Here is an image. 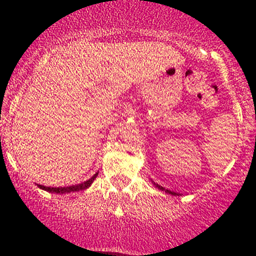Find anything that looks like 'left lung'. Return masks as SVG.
<instances>
[{"instance_id": "left-lung-1", "label": "left lung", "mask_w": 256, "mask_h": 256, "mask_svg": "<svg viewBox=\"0 0 256 256\" xmlns=\"http://www.w3.org/2000/svg\"><path fill=\"white\" fill-rule=\"evenodd\" d=\"M154 184H155V186L158 187V188H159V190H162V191H165V192H168V194H170V195H178L177 192H173V191H170V190H165L164 187L159 186V184H158V183H154Z\"/></svg>"}]
</instances>
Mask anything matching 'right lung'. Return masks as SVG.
<instances>
[{
	"label": "right lung",
	"mask_w": 256,
	"mask_h": 256,
	"mask_svg": "<svg viewBox=\"0 0 256 256\" xmlns=\"http://www.w3.org/2000/svg\"><path fill=\"white\" fill-rule=\"evenodd\" d=\"M98 176V173L94 174V177L90 178L88 180L83 183H79V184H76V186H68V187H46L42 186V184H38L40 190H44L47 192H52V194H70V192H76V191H82V190L88 188L91 186L94 180H96V177Z\"/></svg>",
	"instance_id": "1"
}]
</instances>
